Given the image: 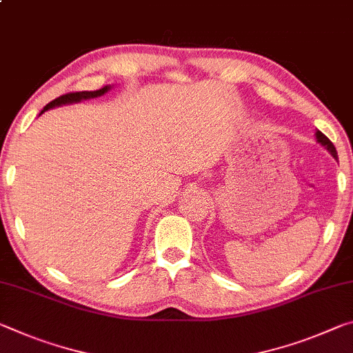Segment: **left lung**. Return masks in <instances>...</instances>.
<instances>
[{"instance_id": "1", "label": "left lung", "mask_w": 353, "mask_h": 353, "mask_svg": "<svg viewBox=\"0 0 353 353\" xmlns=\"http://www.w3.org/2000/svg\"><path fill=\"white\" fill-rule=\"evenodd\" d=\"M316 139H317V143L321 144V146H323L325 148L330 154L333 155V159L334 160H338V152H336V148L333 146V143L330 141V139L323 135V133L321 132V130H316Z\"/></svg>"}]
</instances>
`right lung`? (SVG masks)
<instances>
[{
  "instance_id": "right-lung-1",
  "label": "right lung",
  "mask_w": 353,
  "mask_h": 353,
  "mask_svg": "<svg viewBox=\"0 0 353 353\" xmlns=\"http://www.w3.org/2000/svg\"><path fill=\"white\" fill-rule=\"evenodd\" d=\"M113 88V85H106L102 89H97V91H81V92H70V94H64V96H61L58 99H54L50 102L48 105L43 106V110L41 111V114L46 113V111L56 108V106H61V105H70V103H78L81 102V100H88V99H96L103 96L110 91V89ZM39 114V116H41Z\"/></svg>"
}]
</instances>
